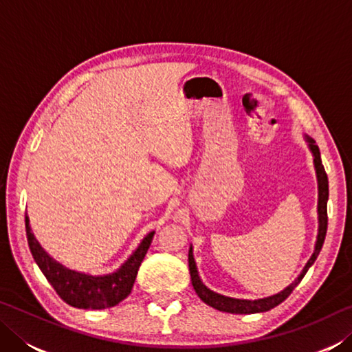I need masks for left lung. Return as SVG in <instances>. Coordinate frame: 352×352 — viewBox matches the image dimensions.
<instances>
[{
	"label": "left lung",
	"mask_w": 352,
	"mask_h": 352,
	"mask_svg": "<svg viewBox=\"0 0 352 352\" xmlns=\"http://www.w3.org/2000/svg\"><path fill=\"white\" fill-rule=\"evenodd\" d=\"M309 146H311V151L314 153V163H315V169H317V178H318V219H320V228H318V237H317V245H315V252L312 254V258L309 259V262L305 267V270L301 272V275L295 279V283H292L287 289H284L283 292H279L278 295H273L269 298H262V300H234V298H228V296H222L219 294H214L210 289H206L204 283L200 281L197 269H195V261L192 256V248L189 250V273H190V281H192L195 294L200 296V300L206 302L208 306H211L217 311L222 312H230V314H256V312H265L270 311V309L276 307L278 305L287 298L298 284L301 283V279L305 278V275L309 270L317 256L320 254V250L323 247L324 237H326V231H327V197H329V184H327V175L326 170L323 168V163H321L320 158V151L318 146L315 144V141L309 138Z\"/></svg>",
	"instance_id": "8db88e82"
}]
</instances>
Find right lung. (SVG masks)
Segmentation results:
<instances>
[{
  "label": "right lung",
  "instance_id": "add662e5",
  "mask_svg": "<svg viewBox=\"0 0 352 352\" xmlns=\"http://www.w3.org/2000/svg\"><path fill=\"white\" fill-rule=\"evenodd\" d=\"M25 220L29 250H31L34 261L37 262L40 270L43 272L47 281L65 302H68L73 307L82 309L113 307L118 302H121L124 298H127L132 292L138 269L153 237V233L147 234L140 243V247L136 248V252L118 272L107 276H88L65 269L50 258V254L40 247V243L34 237L28 216Z\"/></svg>",
  "mask_w": 352,
  "mask_h": 352
}]
</instances>
